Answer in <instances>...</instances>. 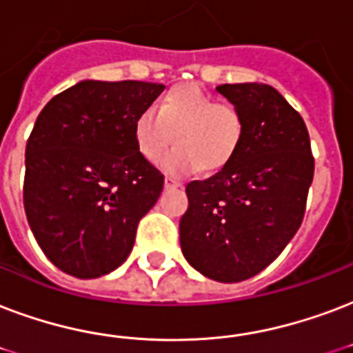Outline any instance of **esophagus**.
<instances>
[{
	"mask_svg": "<svg viewBox=\"0 0 353 353\" xmlns=\"http://www.w3.org/2000/svg\"><path fill=\"white\" fill-rule=\"evenodd\" d=\"M165 187L166 188H177V187H181V185H179L177 181H174L172 177H165Z\"/></svg>",
	"mask_w": 353,
	"mask_h": 353,
	"instance_id": "esophagus-1",
	"label": "esophagus"
}]
</instances>
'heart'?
<instances>
[{
    "label": "heart",
    "mask_w": 353,
    "mask_h": 353,
    "mask_svg": "<svg viewBox=\"0 0 353 353\" xmlns=\"http://www.w3.org/2000/svg\"><path fill=\"white\" fill-rule=\"evenodd\" d=\"M142 111L133 125L137 150L148 161H157L168 144L174 150L159 161L174 177L194 174L200 168H224L239 152L244 139V118L231 103H219L214 96L194 85L172 88L155 107Z\"/></svg>",
    "instance_id": "1"
}]
</instances>
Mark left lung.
<instances>
[{"instance_id": "obj_1", "label": "left lung", "mask_w": 353, "mask_h": 353, "mask_svg": "<svg viewBox=\"0 0 353 353\" xmlns=\"http://www.w3.org/2000/svg\"><path fill=\"white\" fill-rule=\"evenodd\" d=\"M242 112L244 139L231 163L187 185L179 242L188 265L220 283L265 270L296 235L314 159L302 117L270 85L216 87Z\"/></svg>"}]
</instances>
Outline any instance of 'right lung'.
<instances>
[{
    "mask_svg": "<svg viewBox=\"0 0 353 353\" xmlns=\"http://www.w3.org/2000/svg\"><path fill=\"white\" fill-rule=\"evenodd\" d=\"M165 85L79 81L48 101L26 146L23 207L46 257L79 279L117 270L165 176L137 150V117Z\"/></svg>",
    "mask_w": 353,
    "mask_h": 353,
    "instance_id": "right-lung-1",
    "label": "right lung"
}]
</instances>
